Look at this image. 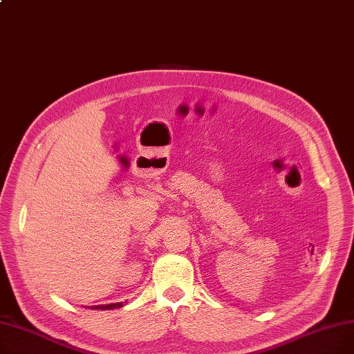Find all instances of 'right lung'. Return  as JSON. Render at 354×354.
Here are the masks:
<instances>
[{"label":"right lung","instance_id":"add662e5","mask_svg":"<svg viewBox=\"0 0 354 354\" xmlns=\"http://www.w3.org/2000/svg\"><path fill=\"white\" fill-rule=\"evenodd\" d=\"M123 306H124V303H111V304H103V306H91L88 308H91V310H113V308H120Z\"/></svg>","mask_w":354,"mask_h":354}]
</instances>
